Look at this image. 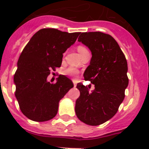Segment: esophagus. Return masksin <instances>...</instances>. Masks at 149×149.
Here are the masks:
<instances>
[{
	"mask_svg": "<svg viewBox=\"0 0 149 149\" xmlns=\"http://www.w3.org/2000/svg\"><path fill=\"white\" fill-rule=\"evenodd\" d=\"M73 85H74V87H76V80L73 79Z\"/></svg>",
	"mask_w": 149,
	"mask_h": 149,
	"instance_id": "1",
	"label": "esophagus"
}]
</instances>
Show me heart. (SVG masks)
I'll return each mask as SVG.
<instances>
[{
    "label": "heart",
    "instance_id": "1",
    "mask_svg": "<svg viewBox=\"0 0 149 149\" xmlns=\"http://www.w3.org/2000/svg\"><path fill=\"white\" fill-rule=\"evenodd\" d=\"M77 50H78V52L79 53L80 55H81L82 53H86V52L88 51V49H87L86 48L84 47H83V46H79V47H78ZM65 73L66 75H68V76H76L78 73H79V71H78L76 68H73V67H70V68H68L67 70H65Z\"/></svg>",
    "mask_w": 149,
    "mask_h": 149
}]
</instances>
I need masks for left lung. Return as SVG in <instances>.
Here are the masks:
<instances>
[{"mask_svg": "<svg viewBox=\"0 0 149 149\" xmlns=\"http://www.w3.org/2000/svg\"><path fill=\"white\" fill-rule=\"evenodd\" d=\"M78 41L88 47L92 54L84 73V80L94 84L91 92L81 83L76 88L80 96L76 101L77 117L90 125L105 123L116 113L128 87V64L116 40L101 32L80 33Z\"/></svg>", "mask_w": 149, "mask_h": 149, "instance_id": "1", "label": "left lung"}]
</instances>
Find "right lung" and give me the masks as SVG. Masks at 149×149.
Instances as JSON below:
<instances>
[{
  "instance_id": "add662e5",
  "label": "right lung",
  "mask_w": 149,
  "mask_h": 149,
  "mask_svg": "<svg viewBox=\"0 0 149 149\" xmlns=\"http://www.w3.org/2000/svg\"><path fill=\"white\" fill-rule=\"evenodd\" d=\"M79 34L53 28L41 29L23 49L14 83L20 109L29 120L45 122L55 117L59 101L73 87L65 76L59 75L55 84L47 81V76L61 67L63 53L76 42Z\"/></svg>"
}]
</instances>
